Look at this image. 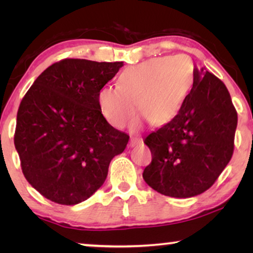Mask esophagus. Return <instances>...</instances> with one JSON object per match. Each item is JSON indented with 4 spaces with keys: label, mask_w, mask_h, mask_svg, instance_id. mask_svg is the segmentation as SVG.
<instances>
[{
    "label": "esophagus",
    "mask_w": 253,
    "mask_h": 253,
    "mask_svg": "<svg viewBox=\"0 0 253 253\" xmlns=\"http://www.w3.org/2000/svg\"><path fill=\"white\" fill-rule=\"evenodd\" d=\"M140 144H143V139H141V138H134V137H132L130 139V146L131 147L138 146V145H140Z\"/></svg>",
    "instance_id": "1"
}]
</instances>
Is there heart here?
<instances>
[{
	"mask_svg": "<svg viewBox=\"0 0 253 253\" xmlns=\"http://www.w3.org/2000/svg\"><path fill=\"white\" fill-rule=\"evenodd\" d=\"M193 79L195 67L186 55L151 58L122 71L119 86L108 85L100 89V110L119 129L134 119L138 109L151 124L162 126L179 113ZM139 126L137 122L133 126Z\"/></svg>",
	"mask_w": 253,
	"mask_h": 253,
	"instance_id": "obj_1",
	"label": "heart"
}]
</instances>
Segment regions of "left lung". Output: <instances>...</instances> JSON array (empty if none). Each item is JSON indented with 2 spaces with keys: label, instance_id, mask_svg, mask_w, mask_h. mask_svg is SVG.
<instances>
[{
  "label": "left lung",
  "instance_id": "8db88e82",
  "mask_svg": "<svg viewBox=\"0 0 253 253\" xmlns=\"http://www.w3.org/2000/svg\"><path fill=\"white\" fill-rule=\"evenodd\" d=\"M237 113L226 85L195 68L191 92L170 122L145 138L152 162L145 182L174 198H190L214 184L234 152Z\"/></svg>",
  "mask_w": 253,
  "mask_h": 253
}]
</instances>
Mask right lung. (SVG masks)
Masks as SVG:
<instances>
[{
    "instance_id": "add662e5",
    "label": "right lung",
    "mask_w": 253,
    "mask_h": 253,
    "mask_svg": "<svg viewBox=\"0 0 253 253\" xmlns=\"http://www.w3.org/2000/svg\"><path fill=\"white\" fill-rule=\"evenodd\" d=\"M123 62L65 58L31 86L17 113L15 147L27 182L44 198L76 205L106 181L129 136L103 117L98 94Z\"/></svg>"
}]
</instances>
